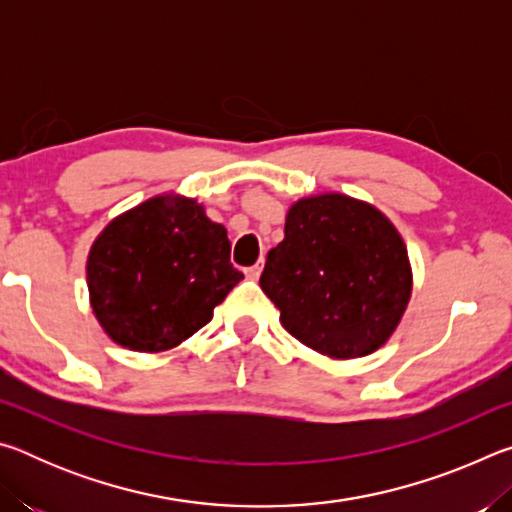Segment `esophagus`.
I'll use <instances>...</instances> for the list:
<instances>
[{
	"label": "esophagus",
	"instance_id": "esophagus-1",
	"mask_svg": "<svg viewBox=\"0 0 512 512\" xmlns=\"http://www.w3.org/2000/svg\"><path fill=\"white\" fill-rule=\"evenodd\" d=\"M259 273H262V264H255V266H250V268H246V277H250V280H257L259 277Z\"/></svg>",
	"mask_w": 512,
	"mask_h": 512
}]
</instances>
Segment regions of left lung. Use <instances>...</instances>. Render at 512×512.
I'll return each instance as SVG.
<instances>
[{"label": "left lung", "instance_id": "1", "mask_svg": "<svg viewBox=\"0 0 512 512\" xmlns=\"http://www.w3.org/2000/svg\"><path fill=\"white\" fill-rule=\"evenodd\" d=\"M259 287L300 343L332 359L375 352L411 298V266L395 225L343 194L291 205Z\"/></svg>", "mask_w": 512, "mask_h": 512}]
</instances>
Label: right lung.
I'll return each instance as SVG.
<instances>
[{
	"mask_svg": "<svg viewBox=\"0 0 512 512\" xmlns=\"http://www.w3.org/2000/svg\"><path fill=\"white\" fill-rule=\"evenodd\" d=\"M239 280L223 225L180 196H155L117 216L88 257L94 314L112 341L135 352L176 348L210 323Z\"/></svg>",
	"mask_w": 512,
	"mask_h": 512,
	"instance_id": "add662e5",
	"label": "right lung"
}]
</instances>
